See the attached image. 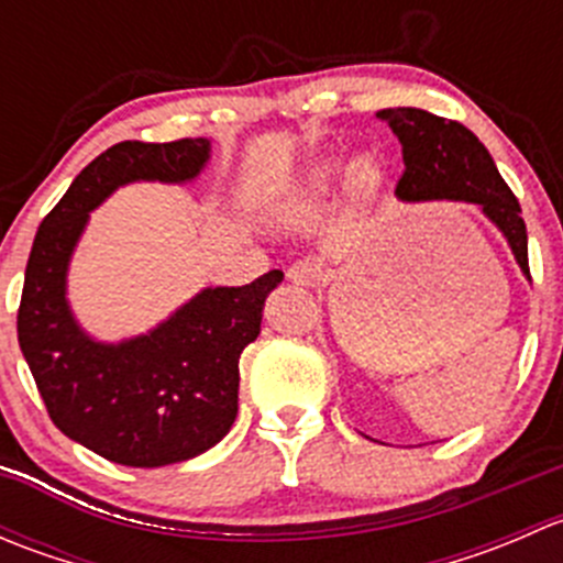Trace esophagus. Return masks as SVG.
<instances>
[{
    "label": "esophagus",
    "instance_id": "1",
    "mask_svg": "<svg viewBox=\"0 0 563 563\" xmlns=\"http://www.w3.org/2000/svg\"><path fill=\"white\" fill-rule=\"evenodd\" d=\"M286 277L294 283V286L313 288L323 280V272H321V264H316L313 258H299L288 266Z\"/></svg>",
    "mask_w": 563,
    "mask_h": 563
}]
</instances>
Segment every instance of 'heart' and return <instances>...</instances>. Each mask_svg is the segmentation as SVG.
<instances>
[{
  "label": "heart",
  "mask_w": 563,
  "mask_h": 563,
  "mask_svg": "<svg viewBox=\"0 0 563 563\" xmlns=\"http://www.w3.org/2000/svg\"><path fill=\"white\" fill-rule=\"evenodd\" d=\"M334 174H338V163L334 161L318 163L313 174H310V187H313V192H327L329 185H332ZM382 179H384L382 163L376 161L373 152H356V155H351L349 161H345L343 174H340V185H343V190L354 198L373 196V192L378 190V185H382Z\"/></svg>",
  "instance_id": "1"
}]
</instances>
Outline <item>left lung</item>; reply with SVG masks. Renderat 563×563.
Returning <instances> with one entry per match:
<instances>
[{
	"mask_svg": "<svg viewBox=\"0 0 563 563\" xmlns=\"http://www.w3.org/2000/svg\"><path fill=\"white\" fill-rule=\"evenodd\" d=\"M402 144V172L395 187L400 201H468L504 234L515 261L528 275V234L520 203L498 174L479 139L452 119L422 108H384L376 113Z\"/></svg>",
	"mask_w": 563,
	"mask_h": 563,
	"instance_id": "obj_1",
	"label": "left lung"
}]
</instances>
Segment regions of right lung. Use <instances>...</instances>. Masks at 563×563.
<instances>
[{
    "mask_svg": "<svg viewBox=\"0 0 563 563\" xmlns=\"http://www.w3.org/2000/svg\"><path fill=\"white\" fill-rule=\"evenodd\" d=\"M207 139L122 141L73 179L40 223L26 261L19 345L48 417L67 439L133 468L181 463L231 430L240 356L261 332V313L283 272L247 286L198 291L146 334L100 343L67 302L73 250L89 212L130 181H192L209 163Z\"/></svg>",
    "mask_w": 563,
    "mask_h": 563,
    "instance_id": "right-lung-1",
    "label": "right lung"
}]
</instances>
